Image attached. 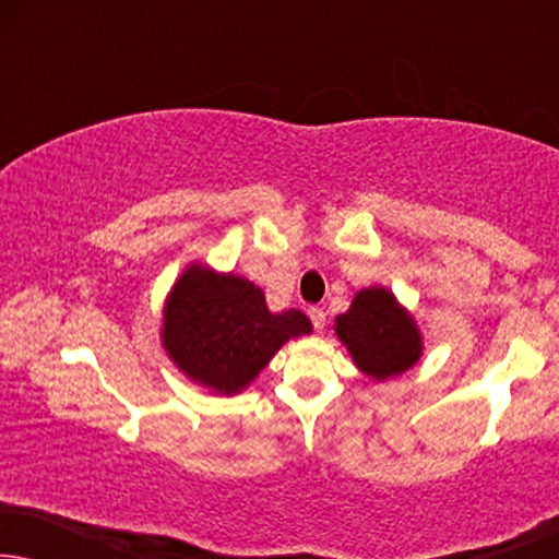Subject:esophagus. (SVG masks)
Here are the masks:
<instances>
[{"instance_id":"esophagus-1","label":"esophagus","mask_w":559,"mask_h":559,"mask_svg":"<svg viewBox=\"0 0 559 559\" xmlns=\"http://www.w3.org/2000/svg\"><path fill=\"white\" fill-rule=\"evenodd\" d=\"M308 316L312 320V325H316L318 331H323V328H325V312H323V308H310Z\"/></svg>"}]
</instances>
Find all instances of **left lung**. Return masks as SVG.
Returning a JSON list of instances; mask_svg holds the SVG:
<instances>
[{
  "instance_id": "1",
  "label": "left lung",
  "mask_w": 559,
  "mask_h": 559,
  "mask_svg": "<svg viewBox=\"0 0 559 559\" xmlns=\"http://www.w3.org/2000/svg\"><path fill=\"white\" fill-rule=\"evenodd\" d=\"M335 333L358 369L377 381L400 377L423 354L415 320L384 287L361 289L348 312L335 318Z\"/></svg>"
}]
</instances>
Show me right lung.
I'll use <instances>...</instances> for the list:
<instances>
[{
  "instance_id": "right-lung-1",
  "label": "right lung",
  "mask_w": 559,
  "mask_h": 559,
  "mask_svg": "<svg viewBox=\"0 0 559 559\" xmlns=\"http://www.w3.org/2000/svg\"><path fill=\"white\" fill-rule=\"evenodd\" d=\"M310 331L305 312H270L249 280L201 264L182 272L165 302V350L182 373L218 394L241 392L282 343Z\"/></svg>"
}]
</instances>
